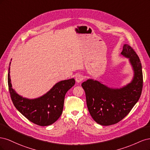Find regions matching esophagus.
I'll return each instance as SVG.
<instances>
[{
  "mask_svg": "<svg viewBox=\"0 0 150 150\" xmlns=\"http://www.w3.org/2000/svg\"><path fill=\"white\" fill-rule=\"evenodd\" d=\"M84 76L82 74H78L76 77V81L77 83H80L81 81H83Z\"/></svg>",
  "mask_w": 150,
  "mask_h": 150,
  "instance_id": "34e87169",
  "label": "esophagus"
}]
</instances>
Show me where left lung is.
<instances>
[{"label":"left lung","instance_id":"left-lung-1","mask_svg":"<svg viewBox=\"0 0 150 150\" xmlns=\"http://www.w3.org/2000/svg\"><path fill=\"white\" fill-rule=\"evenodd\" d=\"M129 58L134 71L131 82L120 89L109 88L98 81L88 79L81 84L86 93V104L93 120L103 126L118 122L128 115L141 96L143 79L138 56L128 44L121 52Z\"/></svg>","mask_w":150,"mask_h":150}]
</instances>
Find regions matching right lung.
<instances>
[{
	"instance_id": "obj_1",
	"label": "right lung",
	"mask_w": 150,
	"mask_h": 150,
	"mask_svg": "<svg viewBox=\"0 0 150 150\" xmlns=\"http://www.w3.org/2000/svg\"><path fill=\"white\" fill-rule=\"evenodd\" d=\"M74 84L73 78L61 81L44 96L34 99H27L19 96L12 88L10 67H8V91L13 105L27 119L39 126L51 125L59 118L63 110L65 95Z\"/></svg>"
}]
</instances>
